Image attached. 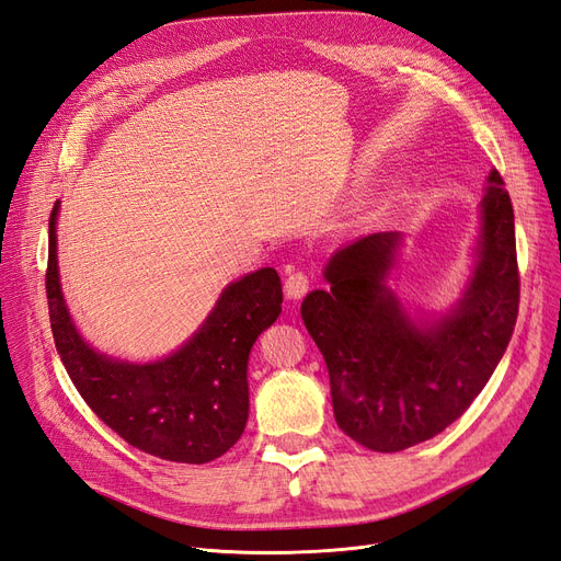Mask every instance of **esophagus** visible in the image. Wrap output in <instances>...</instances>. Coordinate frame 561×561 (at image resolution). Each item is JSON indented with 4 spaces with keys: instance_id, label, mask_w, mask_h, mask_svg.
I'll list each match as a JSON object with an SVG mask.
<instances>
[{
    "instance_id": "obj_1",
    "label": "esophagus",
    "mask_w": 561,
    "mask_h": 561,
    "mask_svg": "<svg viewBox=\"0 0 561 561\" xmlns=\"http://www.w3.org/2000/svg\"><path fill=\"white\" fill-rule=\"evenodd\" d=\"M309 290V276L304 271H290L285 278V295L290 299H299Z\"/></svg>"
}]
</instances>
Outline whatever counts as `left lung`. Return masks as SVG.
<instances>
[{
	"label": "left lung",
	"instance_id": "8db88e82",
	"mask_svg": "<svg viewBox=\"0 0 561 561\" xmlns=\"http://www.w3.org/2000/svg\"><path fill=\"white\" fill-rule=\"evenodd\" d=\"M491 171L482 198L480 262L458 309L416 328L383 285L398 233H371L339 250L330 290L301 318L330 371L336 426L371 451H402L443 433L480 396L511 342L519 266L511 194Z\"/></svg>",
	"mask_w": 561,
	"mask_h": 561
}]
</instances>
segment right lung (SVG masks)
<instances>
[{
	"instance_id": "right-lung-1",
	"label": "right lung",
	"mask_w": 561,
	"mask_h": 561,
	"mask_svg": "<svg viewBox=\"0 0 561 561\" xmlns=\"http://www.w3.org/2000/svg\"><path fill=\"white\" fill-rule=\"evenodd\" d=\"M56 215L48 217L46 299L50 332L79 396L128 445L175 463L227 454L248 421V355L280 313L276 268L231 283L203 328L171 358L130 365L95 353L77 334L58 283Z\"/></svg>"
}]
</instances>
